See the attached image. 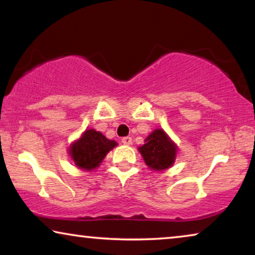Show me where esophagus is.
<instances>
[{"label": "esophagus", "instance_id": "esophagus-1", "mask_svg": "<svg viewBox=\"0 0 255 255\" xmlns=\"http://www.w3.org/2000/svg\"><path fill=\"white\" fill-rule=\"evenodd\" d=\"M122 142H123L124 145H131L132 144V138L131 137L122 138Z\"/></svg>", "mask_w": 255, "mask_h": 255}]
</instances>
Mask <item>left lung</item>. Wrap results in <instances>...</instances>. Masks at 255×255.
Instances as JSON below:
<instances>
[{
    "mask_svg": "<svg viewBox=\"0 0 255 255\" xmlns=\"http://www.w3.org/2000/svg\"><path fill=\"white\" fill-rule=\"evenodd\" d=\"M177 149V145L162 128L152 131L145 139V144L138 147L146 165L155 172H162L174 165Z\"/></svg>",
    "mask_w": 255,
    "mask_h": 255,
    "instance_id": "left-lung-1",
    "label": "left lung"
}]
</instances>
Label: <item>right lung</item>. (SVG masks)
<instances>
[{
	"instance_id": "obj_1",
	"label": "right lung",
	"mask_w": 255,
	"mask_h": 255,
	"mask_svg": "<svg viewBox=\"0 0 255 255\" xmlns=\"http://www.w3.org/2000/svg\"><path fill=\"white\" fill-rule=\"evenodd\" d=\"M118 144L115 140H110L101 132L88 128L69 145L68 154L75 166L86 172H92L106 158V155Z\"/></svg>"
}]
</instances>
